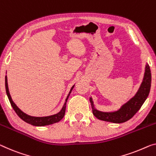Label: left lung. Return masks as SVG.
<instances>
[{
  "label": "left lung",
  "mask_w": 156,
  "mask_h": 156,
  "mask_svg": "<svg viewBox=\"0 0 156 156\" xmlns=\"http://www.w3.org/2000/svg\"><path fill=\"white\" fill-rule=\"evenodd\" d=\"M151 84V73L150 67L147 64L145 68L144 76L138 91L135 96L124 104L118 111L114 112H102L98 111L95 108L91 98H90V102L91 104L93 114L97 119L102 121L112 122L114 123H124L131 118L137 112L144 102L147 100L149 94Z\"/></svg>",
  "instance_id": "8db88e82"
}]
</instances>
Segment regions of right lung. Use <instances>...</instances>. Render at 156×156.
Masks as SVG:
<instances>
[{
    "label": "right lung",
    "mask_w": 156,
    "mask_h": 156,
    "mask_svg": "<svg viewBox=\"0 0 156 156\" xmlns=\"http://www.w3.org/2000/svg\"><path fill=\"white\" fill-rule=\"evenodd\" d=\"M73 86V87L71 88L70 91L69 92L68 96H67L66 99V102L64 103V105L63 106V108L61 109V111H60L58 114L51 115V116H43V117H35V116H31L29 115L25 114L24 112H23L19 108V107L15 105V103L13 102V100H12V98L10 96V94H9V89H8V79H7V75L5 76V89H6V93L7 95H8V99L9 100V102L14 109V111L18 115L20 118L24 121L26 123L30 124V125L35 126H47V125H51V124H53L55 123H57L61 121V120L65 116V113H66V102L67 100H68L69 96H70V94L72 91V90L74 88Z\"/></svg>",
    "instance_id": "right-lung-1"
}]
</instances>
